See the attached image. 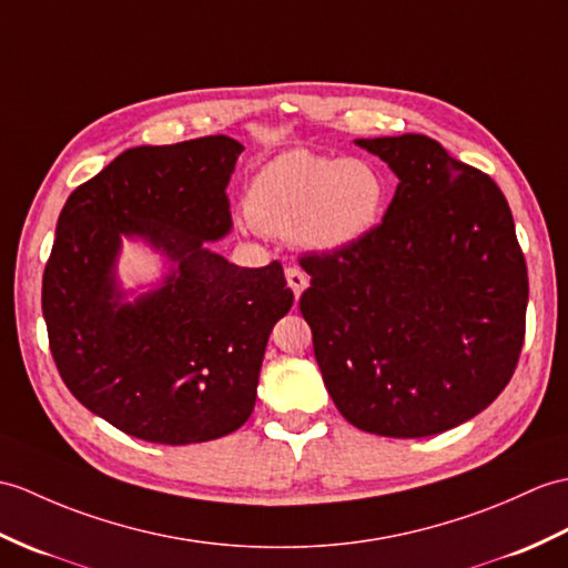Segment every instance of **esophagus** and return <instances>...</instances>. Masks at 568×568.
Wrapping results in <instances>:
<instances>
[{"label":"esophagus","mask_w":568,"mask_h":568,"mask_svg":"<svg viewBox=\"0 0 568 568\" xmlns=\"http://www.w3.org/2000/svg\"><path fill=\"white\" fill-rule=\"evenodd\" d=\"M285 281H287L290 290H293V293H295V297H300L302 293H305V287H307V283H310L307 273H305V271H300V268H295V266L285 268Z\"/></svg>","instance_id":"obj_1"}]
</instances>
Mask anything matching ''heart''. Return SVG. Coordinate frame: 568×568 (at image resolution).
<instances>
[{
    "label": "heart",
    "instance_id": "heart-1",
    "mask_svg": "<svg viewBox=\"0 0 568 568\" xmlns=\"http://www.w3.org/2000/svg\"><path fill=\"white\" fill-rule=\"evenodd\" d=\"M387 203L389 181L375 162L290 150L256 171L244 210L263 234L336 254L367 240Z\"/></svg>",
    "mask_w": 568,
    "mask_h": 568
}]
</instances>
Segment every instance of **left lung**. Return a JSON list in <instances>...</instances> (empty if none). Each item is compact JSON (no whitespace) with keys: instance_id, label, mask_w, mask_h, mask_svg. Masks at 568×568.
<instances>
[{"instance_id":"1","label":"left lung","mask_w":568,"mask_h":568,"mask_svg":"<svg viewBox=\"0 0 568 568\" xmlns=\"http://www.w3.org/2000/svg\"><path fill=\"white\" fill-rule=\"evenodd\" d=\"M399 183L377 230L310 254L300 312L348 424L426 438L484 412L523 351L527 266L506 195L426 135L355 140Z\"/></svg>"}]
</instances>
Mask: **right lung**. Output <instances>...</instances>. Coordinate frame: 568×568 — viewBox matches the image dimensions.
I'll return each mask as SVG.
<instances>
[{"mask_svg": "<svg viewBox=\"0 0 568 568\" xmlns=\"http://www.w3.org/2000/svg\"><path fill=\"white\" fill-rule=\"evenodd\" d=\"M242 150L227 135L125 150L58 217L43 273L52 361L77 402L133 438L205 443L254 412L293 290L278 261L240 268L207 248L232 227L227 183ZM123 235L170 261L163 285L133 303L114 275Z\"/></svg>", "mask_w": 568, "mask_h": 568, "instance_id": "1", "label": "right lung"}]
</instances>
